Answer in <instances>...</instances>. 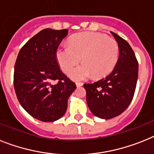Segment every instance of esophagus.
Returning a JSON list of instances; mask_svg holds the SVG:
<instances>
[{"instance_id":"1","label":"esophagus","mask_w":154,"mask_h":154,"mask_svg":"<svg viewBox=\"0 0 154 154\" xmlns=\"http://www.w3.org/2000/svg\"><path fill=\"white\" fill-rule=\"evenodd\" d=\"M76 85H77V87H81V86L83 85V83H81V82H76Z\"/></svg>"}]
</instances>
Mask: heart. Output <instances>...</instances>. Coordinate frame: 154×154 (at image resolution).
<instances>
[{
    "label": "heart",
    "instance_id": "b5f03b06",
    "mask_svg": "<svg viewBox=\"0 0 154 154\" xmlns=\"http://www.w3.org/2000/svg\"><path fill=\"white\" fill-rule=\"evenodd\" d=\"M119 57L118 43L114 38L98 32H81L72 36L69 46H60L56 57L60 68L69 73L81 61V66L73 69L70 77L83 80L93 75L105 77L116 66Z\"/></svg>",
    "mask_w": 154,
    "mask_h": 154
}]
</instances>
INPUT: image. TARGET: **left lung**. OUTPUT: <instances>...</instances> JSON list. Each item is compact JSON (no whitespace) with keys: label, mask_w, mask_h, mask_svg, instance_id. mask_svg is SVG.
Returning <instances> with one entry per match:
<instances>
[{"label":"left lung","mask_w":154,"mask_h":154,"mask_svg":"<svg viewBox=\"0 0 154 154\" xmlns=\"http://www.w3.org/2000/svg\"><path fill=\"white\" fill-rule=\"evenodd\" d=\"M111 33L119 49L115 68L103 79L84 84L90 111L104 119L119 116L128 107L135 92L138 75V62L130 44L117 34Z\"/></svg>","instance_id":"1"}]
</instances>
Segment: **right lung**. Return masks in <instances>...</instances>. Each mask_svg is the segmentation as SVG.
Listing matches in <instances>:
<instances>
[{
	"label": "right lung",
	"instance_id": "right-lung-1",
	"mask_svg": "<svg viewBox=\"0 0 154 154\" xmlns=\"http://www.w3.org/2000/svg\"><path fill=\"white\" fill-rule=\"evenodd\" d=\"M68 30L46 28L27 41L19 52L14 88L21 106L42 122L62 118L76 85L60 69L56 51Z\"/></svg>",
	"mask_w": 154,
	"mask_h": 154
}]
</instances>
